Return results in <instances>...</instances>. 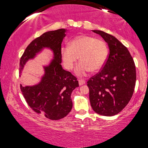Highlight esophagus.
Listing matches in <instances>:
<instances>
[{
	"instance_id": "esophagus-1",
	"label": "esophagus",
	"mask_w": 148,
	"mask_h": 148,
	"mask_svg": "<svg viewBox=\"0 0 148 148\" xmlns=\"http://www.w3.org/2000/svg\"><path fill=\"white\" fill-rule=\"evenodd\" d=\"M78 82H79V86H82V85H84V84H86V81H85L84 79H79L78 80Z\"/></svg>"
}]
</instances>
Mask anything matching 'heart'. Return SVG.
<instances>
[{"label":"heart","mask_w":148,"mask_h":148,"mask_svg":"<svg viewBox=\"0 0 148 148\" xmlns=\"http://www.w3.org/2000/svg\"><path fill=\"white\" fill-rule=\"evenodd\" d=\"M61 55L68 70L73 69L79 57L80 62L75 72L77 76H84L90 71L97 72L103 67L108 56V49L102 40L83 35L72 40L70 46H62Z\"/></svg>","instance_id":"1"}]
</instances>
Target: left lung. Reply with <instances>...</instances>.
<instances>
[{"label":"left lung","mask_w":148,"mask_h":148,"mask_svg":"<svg viewBox=\"0 0 148 148\" xmlns=\"http://www.w3.org/2000/svg\"><path fill=\"white\" fill-rule=\"evenodd\" d=\"M92 32L101 35L110 52L101 71L87 81L90 103L96 113L112 116L119 113L131 99L136 67L128 49L116 37L101 31Z\"/></svg>","instance_id":"obj_1"}]
</instances>
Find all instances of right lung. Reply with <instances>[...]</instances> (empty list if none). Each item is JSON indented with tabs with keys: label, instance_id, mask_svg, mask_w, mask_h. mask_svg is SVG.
Returning <instances> with one entry per match:
<instances>
[{
	"label": "right lung",
	"instance_id": "1",
	"mask_svg": "<svg viewBox=\"0 0 148 148\" xmlns=\"http://www.w3.org/2000/svg\"><path fill=\"white\" fill-rule=\"evenodd\" d=\"M66 31L60 29L45 32L29 44L20 59L21 74L26 62L34 59L45 47L53 51V59L49 65L44 66L45 74L40 82L32 86L20 85L22 94L32 110L51 120L61 119L71 111V94L79 87L76 77L64 71L61 64V44Z\"/></svg>",
	"mask_w": 148,
	"mask_h": 148
}]
</instances>
